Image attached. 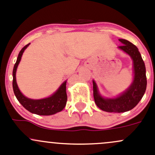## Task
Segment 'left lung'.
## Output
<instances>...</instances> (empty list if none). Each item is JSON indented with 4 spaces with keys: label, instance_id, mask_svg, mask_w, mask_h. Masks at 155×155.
Instances as JSON below:
<instances>
[{
    "label": "left lung",
    "instance_id": "8db88e82",
    "mask_svg": "<svg viewBox=\"0 0 155 155\" xmlns=\"http://www.w3.org/2000/svg\"><path fill=\"white\" fill-rule=\"evenodd\" d=\"M119 41L122 45L118 46V48L127 53L133 61L134 79L127 90L114 98H106L101 96L96 82L93 80L95 104L101 110L108 112H124L131 110L139 104L146 90V70L138 48L124 39H119Z\"/></svg>",
    "mask_w": 155,
    "mask_h": 155
}]
</instances>
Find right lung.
<instances>
[{"label":"right lung","instance_id":"1","mask_svg":"<svg viewBox=\"0 0 155 155\" xmlns=\"http://www.w3.org/2000/svg\"><path fill=\"white\" fill-rule=\"evenodd\" d=\"M29 45L30 43L21 48V51H19L18 58H17L16 62L14 65L13 70H12V77H13L12 88H13L14 94H15L18 102L31 113L37 114L39 115H54V114L63 110L64 108L66 106L67 101H68V96H67L66 92L67 80L64 81L58 88V90L51 96L39 100L30 99L25 96L19 90L18 85H17L16 77H15L17 68L21 61L23 52Z\"/></svg>","mask_w":155,"mask_h":155}]
</instances>
